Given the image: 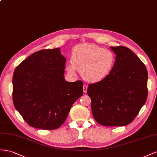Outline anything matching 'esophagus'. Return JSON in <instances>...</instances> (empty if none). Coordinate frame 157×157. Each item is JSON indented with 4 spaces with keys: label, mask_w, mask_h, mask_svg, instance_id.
<instances>
[{
    "label": "esophagus",
    "mask_w": 157,
    "mask_h": 157,
    "mask_svg": "<svg viewBox=\"0 0 157 157\" xmlns=\"http://www.w3.org/2000/svg\"><path fill=\"white\" fill-rule=\"evenodd\" d=\"M83 92L86 93L87 92V85H86V84L83 85Z\"/></svg>",
    "instance_id": "34e87169"
}]
</instances>
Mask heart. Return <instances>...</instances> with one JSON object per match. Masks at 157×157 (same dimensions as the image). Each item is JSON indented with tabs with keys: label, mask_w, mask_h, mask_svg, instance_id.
<instances>
[{
	"label": "heart",
	"mask_w": 157,
	"mask_h": 157,
	"mask_svg": "<svg viewBox=\"0 0 157 157\" xmlns=\"http://www.w3.org/2000/svg\"><path fill=\"white\" fill-rule=\"evenodd\" d=\"M114 62L113 52L93 44L75 46L71 55V63L66 66L68 72L74 75L75 69L88 82L101 81L109 74Z\"/></svg>",
	"instance_id": "obj_1"
}]
</instances>
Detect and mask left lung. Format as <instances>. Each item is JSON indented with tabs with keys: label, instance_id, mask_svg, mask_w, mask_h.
I'll return each instance as SVG.
<instances>
[{
	"label": "left lung",
	"instance_id": "obj_1",
	"mask_svg": "<svg viewBox=\"0 0 157 157\" xmlns=\"http://www.w3.org/2000/svg\"><path fill=\"white\" fill-rule=\"evenodd\" d=\"M116 61L109 74L89 84L95 120L106 126H123L131 122L145 105L148 95V73L145 64L130 49L111 47Z\"/></svg>",
	"mask_w": 157,
	"mask_h": 157
}]
</instances>
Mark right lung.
<instances>
[{
  "mask_svg": "<svg viewBox=\"0 0 157 157\" xmlns=\"http://www.w3.org/2000/svg\"><path fill=\"white\" fill-rule=\"evenodd\" d=\"M66 59L60 48L33 53L13 74L16 109L30 126L55 129L64 123L72 105L83 95V83L64 79Z\"/></svg>",
  "mask_w": 157,
  "mask_h": 157,
  "instance_id": "obj_1",
  "label": "right lung"
}]
</instances>
